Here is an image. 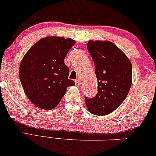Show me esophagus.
Here are the masks:
<instances>
[{"mask_svg":"<svg viewBox=\"0 0 156 156\" xmlns=\"http://www.w3.org/2000/svg\"><path fill=\"white\" fill-rule=\"evenodd\" d=\"M75 84H76V87L80 86V80H75Z\"/></svg>","mask_w":156,"mask_h":156,"instance_id":"1","label":"esophagus"}]
</instances>
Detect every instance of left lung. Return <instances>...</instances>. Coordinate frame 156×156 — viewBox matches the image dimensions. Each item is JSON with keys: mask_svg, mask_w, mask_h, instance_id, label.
Masks as SVG:
<instances>
[{"mask_svg": "<svg viewBox=\"0 0 156 156\" xmlns=\"http://www.w3.org/2000/svg\"><path fill=\"white\" fill-rule=\"evenodd\" d=\"M87 49L94 63L98 94L85 98L90 112L106 115L127 98L132 85V64L127 56L110 41H90Z\"/></svg>", "mask_w": 156, "mask_h": 156, "instance_id": "left-lung-1", "label": "left lung"}]
</instances>
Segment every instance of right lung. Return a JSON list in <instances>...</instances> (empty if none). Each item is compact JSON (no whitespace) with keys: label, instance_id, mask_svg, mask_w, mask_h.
<instances>
[{"label":"right lung","instance_id":"right-lung-1","mask_svg":"<svg viewBox=\"0 0 156 156\" xmlns=\"http://www.w3.org/2000/svg\"><path fill=\"white\" fill-rule=\"evenodd\" d=\"M75 44L71 38L49 36L40 39L26 52L19 67V77L25 94L38 108L49 110L60 102L68 87L75 85L69 80L64 58Z\"/></svg>","mask_w":156,"mask_h":156}]
</instances>
